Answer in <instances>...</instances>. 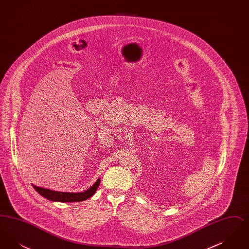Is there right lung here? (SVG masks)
<instances>
[{"instance_id":"add662e5","label":"right lung","mask_w":249,"mask_h":249,"mask_svg":"<svg viewBox=\"0 0 249 249\" xmlns=\"http://www.w3.org/2000/svg\"><path fill=\"white\" fill-rule=\"evenodd\" d=\"M101 182V178H99L94 184L87 190L83 192H60L56 190H48L40 187H36L33 185L35 190L44 198L48 199L49 201H59V202H73V201H82L88 200L91 196L94 195L96 190L98 189Z\"/></svg>"}]
</instances>
